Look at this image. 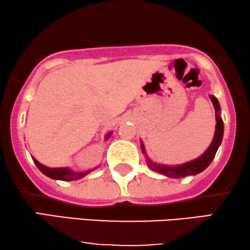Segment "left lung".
I'll return each mask as SVG.
<instances>
[{
	"mask_svg": "<svg viewBox=\"0 0 250 250\" xmlns=\"http://www.w3.org/2000/svg\"><path fill=\"white\" fill-rule=\"evenodd\" d=\"M211 102L215 108V116H216V126H215V134L211 141L210 146H208L206 151L203 155L198 157L196 159L190 160L184 164H179V165H164V164H157L153 163L151 159L149 158L148 155L146 153L145 146L141 141V150L145 153L146 164L151 168L153 172H157L159 174H163L167 177H172V179H182V177L189 176V175H197L207 168L210 165V163L213 162L215 155H216L218 146H221L222 140H223V133H224V125L223 121L221 118V107L218 104V100L214 95H209Z\"/></svg>",
	"mask_w": 250,
	"mask_h": 250,
	"instance_id": "obj_1",
	"label": "left lung"
}]
</instances>
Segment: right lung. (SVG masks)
<instances>
[{"label": "right lung", "mask_w": 250, "mask_h": 250, "mask_svg": "<svg viewBox=\"0 0 250 250\" xmlns=\"http://www.w3.org/2000/svg\"><path fill=\"white\" fill-rule=\"evenodd\" d=\"M112 132H109L107 136H105V139H109L110 138ZM34 163H35V165L37 166V168H39L41 172H42L44 175L51 177V179L53 180H61V181H75V180H80L82 177H84L85 175H87L88 173H91L92 170L97 169L99 166H95L94 168L92 169H88V170H85V172H74L73 169L68 168V167H60V168H51V167H47V166H44L43 164H41L40 162H37V160L32 157Z\"/></svg>", "instance_id": "1"}]
</instances>
